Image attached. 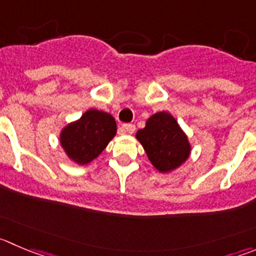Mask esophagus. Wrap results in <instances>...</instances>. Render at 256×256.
Masks as SVG:
<instances>
[{
    "label": "esophagus",
    "mask_w": 256,
    "mask_h": 256,
    "mask_svg": "<svg viewBox=\"0 0 256 256\" xmlns=\"http://www.w3.org/2000/svg\"><path fill=\"white\" fill-rule=\"evenodd\" d=\"M122 130L126 133H128V134H133V133L136 132V126L134 124H123V126H122Z\"/></svg>",
    "instance_id": "obj_1"
}]
</instances>
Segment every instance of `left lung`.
Segmentation results:
<instances>
[{
    "mask_svg": "<svg viewBox=\"0 0 256 256\" xmlns=\"http://www.w3.org/2000/svg\"><path fill=\"white\" fill-rule=\"evenodd\" d=\"M143 146L148 160L160 174H171L188 160L191 143L174 116L158 112L146 122V126L136 134Z\"/></svg>",
    "mask_w": 256,
    "mask_h": 256,
    "instance_id": "8db88e82",
    "label": "left lung"
}]
</instances>
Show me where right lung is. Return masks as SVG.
Returning <instances> with one entry per match:
<instances>
[{"label": "right lung", "instance_id": "right-lung-1", "mask_svg": "<svg viewBox=\"0 0 256 256\" xmlns=\"http://www.w3.org/2000/svg\"><path fill=\"white\" fill-rule=\"evenodd\" d=\"M116 133V123L112 114L89 109L62 128L59 140L70 160L85 166L106 150Z\"/></svg>", "mask_w": 256, "mask_h": 256}]
</instances>
